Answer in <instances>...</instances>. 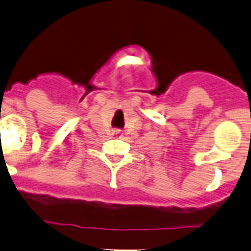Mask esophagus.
I'll use <instances>...</instances> for the list:
<instances>
[{
    "label": "esophagus",
    "mask_w": 251,
    "mask_h": 251,
    "mask_svg": "<svg viewBox=\"0 0 251 251\" xmlns=\"http://www.w3.org/2000/svg\"><path fill=\"white\" fill-rule=\"evenodd\" d=\"M113 137H114V138H122L121 130H119V129L114 130V132H113Z\"/></svg>",
    "instance_id": "obj_1"
}]
</instances>
